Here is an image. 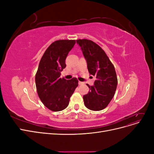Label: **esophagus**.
Wrapping results in <instances>:
<instances>
[{
    "label": "esophagus",
    "instance_id": "34e87169",
    "mask_svg": "<svg viewBox=\"0 0 154 154\" xmlns=\"http://www.w3.org/2000/svg\"><path fill=\"white\" fill-rule=\"evenodd\" d=\"M78 83H79V85H83V82H78Z\"/></svg>",
    "mask_w": 154,
    "mask_h": 154
}]
</instances>
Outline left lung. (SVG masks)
I'll use <instances>...</instances> for the list:
<instances>
[{"instance_id":"8db88e82","label":"left lung","mask_w":154,"mask_h":154,"mask_svg":"<svg viewBox=\"0 0 154 154\" xmlns=\"http://www.w3.org/2000/svg\"><path fill=\"white\" fill-rule=\"evenodd\" d=\"M76 42L81 47L89 74L96 78L94 85L87 84L89 92L83 97L84 104L91 110H101L109 104L117 88L118 78L114 66L105 51L94 42L79 39Z\"/></svg>"}]
</instances>
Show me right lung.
<instances>
[{
  "label": "right lung",
  "instance_id": "right-lung-1",
  "mask_svg": "<svg viewBox=\"0 0 154 154\" xmlns=\"http://www.w3.org/2000/svg\"><path fill=\"white\" fill-rule=\"evenodd\" d=\"M75 43V40L54 42L46 49L39 63L35 76L37 93L43 104L54 112L67 108L70 97L78 85L76 78L69 80L60 78L66 67L67 54Z\"/></svg>",
  "mask_w": 154,
  "mask_h": 154
}]
</instances>
